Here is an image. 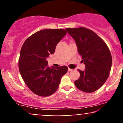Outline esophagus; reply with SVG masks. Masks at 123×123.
<instances>
[{
    "instance_id": "esophagus-1",
    "label": "esophagus",
    "mask_w": 123,
    "mask_h": 123,
    "mask_svg": "<svg viewBox=\"0 0 123 123\" xmlns=\"http://www.w3.org/2000/svg\"><path fill=\"white\" fill-rule=\"evenodd\" d=\"M72 69L68 68V72H70V71H72Z\"/></svg>"
}]
</instances>
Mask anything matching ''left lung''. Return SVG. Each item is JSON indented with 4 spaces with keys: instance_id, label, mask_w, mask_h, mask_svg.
<instances>
[{
    "instance_id": "left-lung-1",
    "label": "left lung",
    "mask_w": 123,
    "mask_h": 123,
    "mask_svg": "<svg viewBox=\"0 0 123 123\" xmlns=\"http://www.w3.org/2000/svg\"><path fill=\"white\" fill-rule=\"evenodd\" d=\"M66 29L75 41L78 53L85 64L84 70H78L80 76L74 84L83 92H94L109 76L112 65L109 49L105 42L90 29L83 27Z\"/></svg>"
}]
</instances>
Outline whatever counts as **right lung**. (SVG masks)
<instances>
[{
	"label": "right lung",
	"instance_id": "right-lung-1",
	"mask_svg": "<svg viewBox=\"0 0 123 123\" xmlns=\"http://www.w3.org/2000/svg\"><path fill=\"white\" fill-rule=\"evenodd\" d=\"M67 32L65 29H43L25 41L19 58V72L31 91L41 97L54 94L59 87L68 67H49L46 58L53 54L56 46Z\"/></svg>",
	"mask_w": 123,
	"mask_h": 123
}]
</instances>
